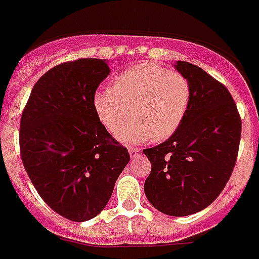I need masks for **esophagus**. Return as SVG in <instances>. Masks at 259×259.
Returning <instances> with one entry per match:
<instances>
[{"label":"esophagus","mask_w":259,"mask_h":259,"mask_svg":"<svg viewBox=\"0 0 259 259\" xmlns=\"http://www.w3.org/2000/svg\"><path fill=\"white\" fill-rule=\"evenodd\" d=\"M129 154H130V157H132V158H137V157L142 156V149L135 148V147H130Z\"/></svg>","instance_id":"esophagus-1"}]
</instances>
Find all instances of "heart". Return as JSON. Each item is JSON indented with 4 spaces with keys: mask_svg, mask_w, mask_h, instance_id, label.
<instances>
[{
    "mask_svg": "<svg viewBox=\"0 0 259 259\" xmlns=\"http://www.w3.org/2000/svg\"><path fill=\"white\" fill-rule=\"evenodd\" d=\"M192 100L189 79L154 62H141L116 75L112 88L97 89L94 112L124 143L165 141L184 121Z\"/></svg>",
    "mask_w": 259,
    "mask_h": 259,
    "instance_id": "1",
    "label": "heart"
}]
</instances>
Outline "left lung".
<instances>
[{
    "label": "left lung",
    "instance_id": "1",
    "mask_svg": "<svg viewBox=\"0 0 259 259\" xmlns=\"http://www.w3.org/2000/svg\"><path fill=\"white\" fill-rule=\"evenodd\" d=\"M176 70L192 84L184 121L167 141L144 149L152 168L144 193L168 216H188L208 207L224 190L235 167L241 118L228 88L190 62Z\"/></svg>",
    "mask_w": 259,
    "mask_h": 259
}]
</instances>
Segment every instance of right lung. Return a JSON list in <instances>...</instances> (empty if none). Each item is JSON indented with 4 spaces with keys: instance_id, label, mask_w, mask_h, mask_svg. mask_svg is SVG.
Wrapping results in <instances>:
<instances>
[{
    "instance_id": "obj_1",
    "label": "right lung",
    "mask_w": 259,
    "mask_h": 259,
    "mask_svg": "<svg viewBox=\"0 0 259 259\" xmlns=\"http://www.w3.org/2000/svg\"><path fill=\"white\" fill-rule=\"evenodd\" d=\"M110 74L105 60L79 59L48 70L21 113L20 156L48 206L83 222L100 213L130 161L94 112L92 98Z\"/></svg>"
}]
</instances>
